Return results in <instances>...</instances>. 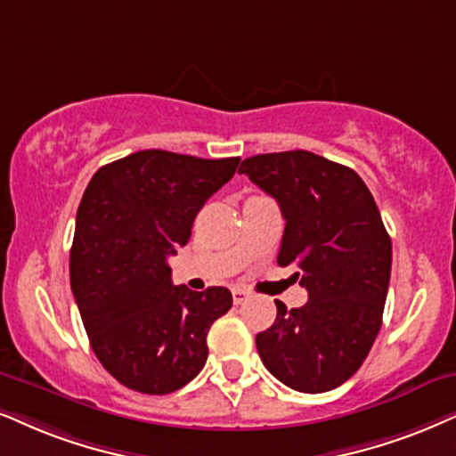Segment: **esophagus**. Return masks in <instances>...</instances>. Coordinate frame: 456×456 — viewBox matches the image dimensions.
<instances>
[{
  "instance_id": "obj_1",
  "label": "esophagus",
  "mask_w": 456,
  "mask_h": 456,
  "mask_svg": "<svg viewBox=\"0 0 456 456\" xmlns=\"http://www.w3.org/2000/svg\"><path fill=\"white\" fill-rule=\"evenodd\" d=\"M232 295H233V303L240 305V303H244L246 298H248V290H244V288H233Z\"/></svg>"
}]
</instances>
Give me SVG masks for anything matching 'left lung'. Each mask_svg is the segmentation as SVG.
Masks as SVG:
<instances>
[{"label":"left lung","instance_id":"8db88e82","mask_svg":"<svg viewBox=\"0 0 456 456\" xmlns=\"http://www.w3.org/2000/svg\"><path fill=\"white\" fill-rule=\"evenodd\" d=\"M240 175L269 193L286 218L278 263L297 267L309 301L256 334L263 364L303 394L354 377L381 330L391 240L357 172L311 151L252 155Z\"/></svg>","mask_w":456,"mask_h":456}]
</instances>
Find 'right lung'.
<instances>
[{"label": "right lung", "mask_w": 456, "mask_h": 456, "mask_svg": "<svg viewBox=\"0 0 456 456\" xmlns=\"http://www.w3.org/2000/svg\"><path fill=\"white\" fill-rule=\"evenodd\" d=\"M238 164L147 149L102 166L86 187L71 290L92 349L124 387L172 394L208 360L206 337L232 309V292L175 286L168 256L187 244L201 206Z\"/></svg>", "instance_id": "obj_1"}]
</instances>
